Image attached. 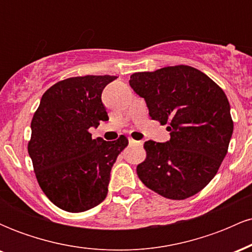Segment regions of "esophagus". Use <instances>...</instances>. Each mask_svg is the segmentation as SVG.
<instances>
[{
  "label": "esophagus",
  "instance_id": "esophagus-1",
  "mask_svg": "<svg viewBox=\"0 0 252 252\" xmlns=\"http://www.w3.org/2000/svg\"><path fill=\"white\" fill-rule=\"evenodd\" d=\"M129 144H132V146H141V142H138V141H135L134 138L129 137Z\"/></svg>",
  "mask_w": 252,
  "mask_h": 252
}]
</instances>
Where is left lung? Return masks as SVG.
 <instances>
[{
	"mask_svg": "<svg viewBox=\"0 0 252 252\" xmlns=\"http://www.w3.org/2000/svg\"><path fill=\"white\" fill-rule=\"evenodd\" d=\"M129 84L144 98L152 120L168 124L170 135L166 143L144 142L146 158L136 168L140 180L172 200L200 192L218 172L232 136L225 92L187 65L136 72Z\"/></svg>",
	"mask_w": 252,
	"mask_h": 252,
	"instance_id": "1",
	"label": "left lung"
}]
</instances>
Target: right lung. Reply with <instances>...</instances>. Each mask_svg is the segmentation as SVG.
Returning a JSON list of instances; mask_svg holds the SVG:
<instances>
[{"mask_svg": "<svg viewBox=\"0 0 252 252\" xmlns=\"http://www.w3.org/2000/svg\"><path fill=\"white\" fill-rule=\"evenodd\" d=\"M116 78L60 80L43 94L34 112L28 154L42 192L63 211L84 212L105 199L112 166L128 146L124 135L108 142L90 132L109 120L102 92Z\"/></svg>", "mask_w": 252, "mask_h": 252, "instance_id": "right-lung-1", "label": "right lung"}]
</instances>
